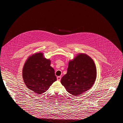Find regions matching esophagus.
Returning a JSON list of instances; mask_svg holds the SVG:
<instances>
[{
    "label": "esophagus",
    "instance_id": "1",
    "mask_svg": "<svg viewBox=\"0 0 123 123\" xmlns=\"http://www.w3.org/2000/svg\"><path fill=\"white\" fill-rule=\"evenodd\" d=\"M57 80H58V81H60L61 80V76H57Z\"/></svg>",
    "mask_w": 123,
    "mask_h": 123
}]
</instances>
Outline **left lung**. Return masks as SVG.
I'll return each instance as SVG.
<instances>
[{
  "mask_svg": "<svg viewBox=\"0 0 123 123\" xmlns=\"http://www.w3.org/2000/svg\"><path fill=\"white\" fill-rule=\"evenodd\" d=\"M96 76L93 59L85 53H79L69 61L67 72L61 78V83L69 93L78 96L92 88Z\"/></svg>",
  "mask_w": 123,
  "mask_h": 123,
  "instance_id": "1",
  "label": "left lung"
}]
</instances>
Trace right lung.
Instances as JSON below:
<instances>
[{
	"label": "right lung",
	"instance_id": "right-lung-1",
	"mask_svg": "<svg viewBox=\"0 0 123 123\" xmlns=\"http://www.w3.org/2000/svg\"><path fill=\"white\" fill-rule=\"evenodd\" d=\"M51 60L44 57L43 53H36L26 60L23 69V77L27 87L35 93L45 92L57 80Z\"/></svg>",
	"mask_w": 123,
	"mask_h": 123
}]
</instances>
